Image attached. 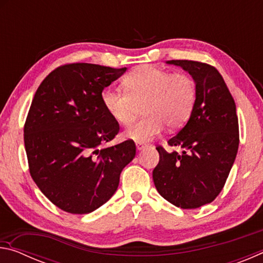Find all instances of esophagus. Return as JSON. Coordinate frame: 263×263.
Returning <instances> with one entry per match:
<instances>
[{
  "instance_id": "34e87169",
  "label": "esophagus",
  "mask_w": 263,
  "mask_h": 263,
  "mask_svg": "<svg viewBox=\"0 0 263 263\" xmlns=\"http://www.w3.org/2000/svg\"><path fill=\"white\" fill-rule=\"evenodd\" d=\"M136 146H137L138 151H141L146 147V144H144V142H141V141H136Z\"/></svg>"
}]
</instances>
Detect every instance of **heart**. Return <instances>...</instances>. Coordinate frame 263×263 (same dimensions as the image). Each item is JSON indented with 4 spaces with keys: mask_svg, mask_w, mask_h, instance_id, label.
Masks as SVG:
<instances>
[{
    "mask_svg": "<svg viewBox=\"0 0 263 263\" xmlns=\"http://www.w3.org/2000/svg\"><path fill=\"white\" fill-rule=\"evenodd\" d=\"M122 89L108 88L102 92V103L110 117L121 125L135 118L142 103L144 118L132 123L124 136L128 139L147 142L163 130L177 128L188 121L196 101V86L191 77L183 73L141 66L124 79Z\"/></svg>",
    "mask_w": 263,
    "mask_h": 263,
    "instance_id": "obj_1",
    "label": "heart"
}]
</instances>
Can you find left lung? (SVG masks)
Masks as SVG:
<instances>
[{"mask_svg":"<svg viewBox=\"0 0 263 263\" xmlns=\"http://www.w3.org/2000/svg\"><path fill=\"white\" fill-rule=\"evenodd\" d=\"M193 77L196 101L188 123L168 140L181 152L161 146L153 181L159 194L181 209H196L215 199L224 188L239 147V124L232 95L211 65L169 60Z\"/></svg>","mask_w":263,"mask_h":263,"instance_id":"1","label":"left lung"}]
</instances>
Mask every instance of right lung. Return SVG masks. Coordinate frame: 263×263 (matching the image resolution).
Returning <instances> with one entry per match:
<instances>
[{"mask_svg":"<svg viewBox=\"0 0 263 263\" xmlns=\"http://www.w3.org/2000/svg\"><path fill=\"white\" fill-rule=\"evenodd\" d=\"M125 72L126 67L67 64L48 74L35 91L24 125L30 174L61 210L83 215L103 205L135 158L132 140L102 148L119 132L102 91Z\"/></svg>","mask_w":263,"mask_h":263,"instance_id":"1","label":"right lung"}]
</instances>
